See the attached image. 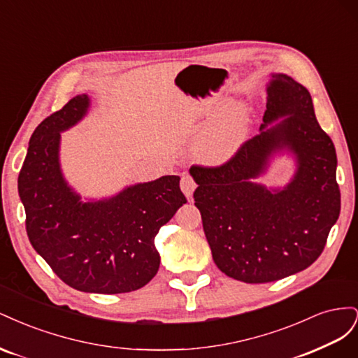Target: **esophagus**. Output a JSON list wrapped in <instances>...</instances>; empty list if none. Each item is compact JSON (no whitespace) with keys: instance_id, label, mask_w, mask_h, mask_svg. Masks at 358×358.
Wrapping results in <instances>:
<instances>
[{"instance_id":"obj_1","label":"esophagus","mask_w":358,"mask_h":358,"mask_svg":"<svg viewBox=\"0 0 358 358\" xmlns=\"http://www.w3.org/2000/svg\"><path fill=\"white\" fill-rule=\"evenodd\" d=\"M196 187H197L196 182H194V179L191 176H188V175H183L182 176V179H180V189L183 191V194H185L188 199H191L192 192H194V189H196Z\"/></svg>"}]
</instances>
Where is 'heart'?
I'll list each match as a JSON object with an SVG mask.
<instances>
[{"mask_svg": "<svg viewBox=\"0 0 358 358\" xmlns=\"http://www.w3.org/2000/svg\"><path fill=\"white\" fill-rule=\"evenodd\" d=\"M245 124V113L242 110H233L216 119L197 138L194 146L197 158L210 166L229 161L243 143L246 134Z\"/></svg>", "mask_w": 358, "mask_h": 358, "instance_id": "obj_1", "label": "heart"}]
</instances>
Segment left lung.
Segmentation results:
<instances>
[{
	"label": "left lung",
	"mask_w": 358,
	"mask_h": 358,
	"mask_svg": "<svg viewBox=\"0 0 358 358\" xmlns=\"http://www.w3.org/2000/svg\"><path fill=\"white\" fill-rule=\"evenodd\" d=\"M279 117L287 119L264 130ZM262 133L220 166H191L194 201L215 264L227 276L264 284L309 267L324 251L341 213L336 149L320 127L309 91L287 74H272ZM296 153L295 179L272 193L250 179L276 148Z\"/></svg>",
	"instance_id": "left-lung-1"
}]
</instances>
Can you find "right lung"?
I'll return each instance as SVG.
<instances>
[{
	"mask_svg": "<svg viewBox=\"0 0 358 358\" xmlns=\"http://www.w3.org/2000/svg\"><path fill=\"white\" fill-rule=\"evenodd\" d=\"M88 106V95H76L43 119L31 136L17 189L28 239L62 282L119 294L145 287L157 275L154 239L187 199L179 176H162L109 200L82 203L62 179L58 148L59 131L80 121Z\"/></svg>",
	"mask_w": 358,
	"mask_h": 358,
	"instance_id": "add662e5",
	"label": "right lung"
}]
</instances>
